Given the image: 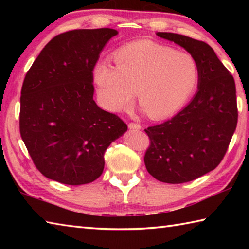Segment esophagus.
Masks as SVG:
<instances>
[{
	"label": "esophagus",
	"mask_w": 249,
	"mask_h": 249,
	"mask_svg": "<svg viewBox=\"0 0 249 249\" xmlns=\"http://www.w3.org/2000/svg\"><path fill=\"white\" fill-rule=\"evenodd\" d=\"M128 127L130 128V129H140L142 126H141V124H138V123H134V122H129L128 123Z\"/></svg>",
	"instance_id": "34e87169"
}]
</instances>
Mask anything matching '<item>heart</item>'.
<instances>
[{
	"mask_svg": "<svg viewBox=\"0 0 249 249\" xmlns=\"http://www.w3.org/2000/svg\"><path fill=\"white\" fill-rule=\"evenodd\" d=\"M113 60L115 68L100 62L93 71L101 102L112 112L127 107L135 91L142 111L161 119L187 101L197 82V66L190 54L154 41L125 45Z\"/></svg>",
	"mask_w": 249,
	"mask_h": 249,
	"instance_id": "heart-1",
	"label": "heart"
}]
</instances>
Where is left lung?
<instances>
[{
	"label": "left lung",
	"instance_id": "8db88e82",
	"mask_svg": "<svg viewBox=\"0 0 249 249\" xmlns=\"http://www.w3.org/2000/svg\"><path fill=\"white\" fill-rule=\"evenodd\" d=\"M157 35L191 53L199 87L178 114L145 129L150 144L144 161L147 171L161 182H189L215 169L229 149L238 117L235 81L204 41L174 33Z\"/></svg>",
	"mask_w": 249,
	"mask_h": 249
}]
</instances>
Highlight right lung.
<instances>
[{"label":"right lung","instance_id":"obj_1","mask_svg":"<svg viewBox=\"0 0 249 249\" xmlns=\"http://www.w3.org/2000/svg\"><path fill=\"white\" fill-rule=\"evenodd\" d=\"M112 28L73 29L54 36L25 75L19 132L46 178L79 185L104 169V153L127 125L93 100V69Z\"/></svg>","mask_w":249,"mask_h":249}]
</instances>
